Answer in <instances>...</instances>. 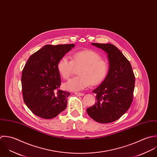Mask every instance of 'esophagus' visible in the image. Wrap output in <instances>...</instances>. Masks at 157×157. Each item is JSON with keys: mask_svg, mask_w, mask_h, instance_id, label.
<instances>
[{"mask_svg": "<svg viewBox=\"0 0 157 157\" xmlns=\"http://www.w3.org/2000/svg\"><path fill=\"white\" fill-rule=\"evenodd\" d=\"M75 94H76V95H77V96H82L84 95V94H82V93H79V92H76Z\"/></svg>", "mask_w": 157, "mask_h": 157, "instance_id": "esophagus-1", "label": "esophagus"}]
</instances>
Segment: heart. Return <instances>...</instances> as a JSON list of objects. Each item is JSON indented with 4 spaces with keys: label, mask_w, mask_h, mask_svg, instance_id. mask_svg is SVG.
<instances>
[{
    "label": "heart",
    "mask_w": 157,
    "mask_h": 157,
    "mask_svg": "<svg viewBox=\"0 0 157 157\" xmlns=\"http://www.w3.org/2000/svg\"><path fill=\"white\" fill-rule=\"evenodd\" d=\"M75 68L81 67L78 76L70 79L64 84V89L72 92H79L93 86L102 83L109 73V63L97 52L86 50L75 52L71 61L66 56L62 57L57 63V70L63 79H68Z\"/></svg>",
    "instance_id": "obj_1"
}]
</instances>
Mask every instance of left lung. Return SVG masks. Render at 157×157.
Segmentation results:
<instances>
[{"label": "left lung", "instance_id": "1", "mask_svg": "<svg viewBox=\"0 0 157 157\" xmlns=\"http://www.w3.org/2000/svg\"><path fill=\"white\" fill-rule=\"evenodd\" d=\"M107 54L109 71L105 80L93 92L96 102L87 109L95 121L109 123L119 119L129 109L133 99L135 75L130 63L111 44L92 43Z\"/></svg>", "mask_w": 157, "mask_h": 157}]
</instances>
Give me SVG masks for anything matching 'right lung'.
Returning <instances> with one entry per match:
<instances>
[{"label":"right lung","mask_w":157,"mask_h":157,"mask_svg":"<svg viewBox=\"0 0 157 157\" xmlns=\"http://www.w3.org/2000/svg\"><path fill=\"white\" fill-rule=\"evenodd\" d=\"M73 47L75 44L46 45L26 63L21 78L23 98L37 117L52 119L66 109L70 94L58 89L61 79L57 63Z\"/></svg>","instance_id":"add662e5"}]
</instances>
